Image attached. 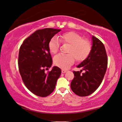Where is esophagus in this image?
Listing matches in <instances>:
<instances>
[{
  "label": "esophagus",
  "mask_w": 122,
  "mask_h": 122,
  "mask_svg": "<svg viewBox=\"0 0 122 122\" xmlns=\"http://www.w3.org/2000/svg\"><path fill=\"white\" fill-rule=\"evenodd\" d=\"M67 71V70H64V69L62 70V73H66Z\"/></svg>",
  "instance_id": "1"
}]
</instances>
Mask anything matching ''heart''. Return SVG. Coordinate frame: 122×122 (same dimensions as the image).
Instances as JSON below:
<instances>
[{"mask_svg": "<svg viewBox=\"0 0 122 122\" xmlns=\"http://www.w3.org/2000/svg\"><path fill=\"white\" fill-rule=\"evenodd\" d=\"M59 41L63 44H68V54L56 55L54 57V63L62 69H67L74 63L75 59L77 62H81L87 58L91 51V44L87 39L74 32L65 33L59 37ZM60 43L55 37L50 39L48 49L52 54L56 53L59 51Z\"/></svg>", "mask_w": 122, "mask_h": 122, "instance_id": "b5f03b06", "label": "heart"}]
</instances>
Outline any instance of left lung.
Here are the masks:
<instances>
[{
    "mask_svg": "<svg viewBox=\"0 0 122 122\" xmlns=\"http://www.w3.org/2000/svg\"><path fill=\"white\" fill-rule=\"evenodd\" d=\"M92 46L88 57L77 66L80 71H73L74 78L70 84L73 92L77 96L86 97L93 93L103 80L107 70L108 59L105 46L99 39L92 36ZM86 72L81 74V71Z\"/></svg>",
    "mask_w": 122,
    "mask_h": 122,
    "instance_id": "left-lung-1",
    "label": "left lung"
}]
</instances>
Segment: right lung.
<instances>
[{"label": "right lung", "instance_id": "1", "mask_svg": "<svg viewBox=\"0 0 122 122\" xmlns=\"http://www.w3.org/2000/svg\"><path fill=\"white\" fill-rule=\"evenodd\" d=\"M60 29L45 28L36 30L23 42L19 50L18 66L24 85L32 93L45 97L52 93L61 70L54 66L51 68L52 59L48 43Z\"/></svg>", "mask_w": 122, "mask_h": 122}]
</instances>
